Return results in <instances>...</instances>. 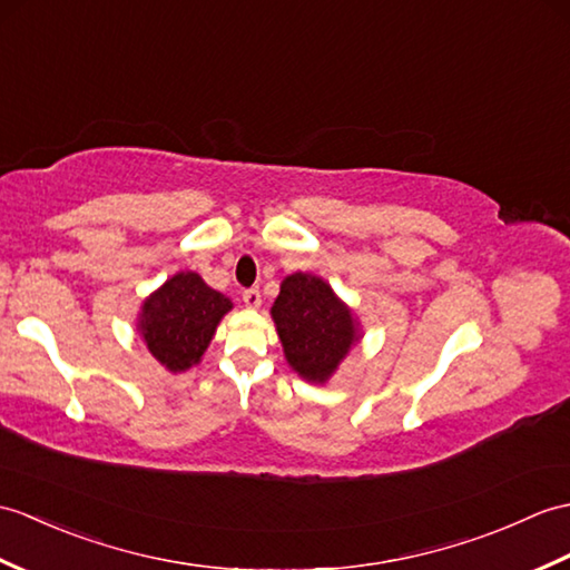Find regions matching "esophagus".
Listing matches in <instances>:
<instances>
[{
  "instance_id": "34e87169",
  "label": "esophagus",
  "mask_w": 570,
  "mask_h": 570,
  "mask_svg": "<svg viewBox=\"0 0 570 570\" xmlns=\"http://www.w3.org/2000/svg\"><path fill=\"white\" fill-rule=\"evenodd\" d=\"M243 301H245L247 308H259V303H262L259 288H245L243 291Z\"/></svg>"
}]
</instances>
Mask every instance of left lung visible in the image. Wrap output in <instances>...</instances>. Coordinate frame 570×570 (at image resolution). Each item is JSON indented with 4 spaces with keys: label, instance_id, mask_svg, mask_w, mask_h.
Instances as JSON below:
<instances>
[{
    "label": "left lung",
    "instance_id": "8db88e82",
    "mask_svg": "<svg viewBox=\"0 0 570 570\" xmlns=\"http://www.w3.org/2000/svg\"><path fill=\"white\" fill-rule=\"evenodd\" d=\"M288 364L308 381H325L356 340L354 321L323 279L291 274L272 306Z\"/></svg>",
    "mask_w": 570,
    "mask_h": 570
}]
</instances>
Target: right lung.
Masks as SVG:
<instances>
[{
	"mask_svg": "<svg viewBox=\"0 0 570 570\" xmlns=\"http://www.w3.org/2000/svg\"><path fill=\"white\" fill-rule=\"evenodd\" d=\"M230 298L204 284L194 272H179L142 303L140 335L157 362L184 372L202 360Z\"/></svg>",
	"mask_w": 570,
	"mask_h": 570,
	"instance_id": "add662e5",
	"label": "right lung"
}]
</instances>
